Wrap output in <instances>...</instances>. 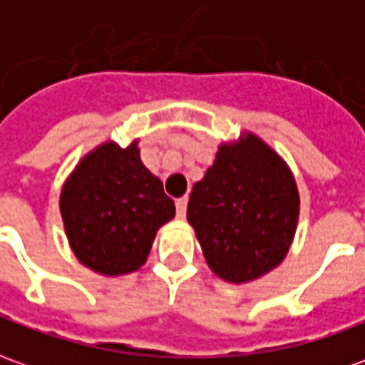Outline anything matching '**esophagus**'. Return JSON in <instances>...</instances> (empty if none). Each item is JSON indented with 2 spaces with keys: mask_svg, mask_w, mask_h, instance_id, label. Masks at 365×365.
I'll return each mask as SVG.
<instances>
[{
  "mask_svg": "<svg viewBox=\"0 0 365 365\" xmlns=\"http://www.w3.org/2000/svg\"><path fill=\"white\" fill-rule=\"evenodd\" d=\"M187 215V198H178L177 200V216L178 218H185Z\"/></svg>",
  "mask_w": 365,
  "mask_h": 365,
  "instance_id": "esophagus-1",
  "label": "esophagus"
}]
</instances>
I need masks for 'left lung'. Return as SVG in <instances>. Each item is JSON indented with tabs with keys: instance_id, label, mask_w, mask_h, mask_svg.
I'll return each instance as SVG.
<instances>
[{
	"instance_id": "1",
	"label": "left lung",
	"mask_w": 365,
	"mask_h": 365,
	"mask_svg": "<svg viewBox=\"0 0 365 365\" xmlns=\"http://www.w3.org/2000/svg\"><path fill=\"white\" fill-rule=\"evenodd\" d=\"M300 197L290 168L262 139L220 145L192 187L187 218L210 270L250 282L282 262L292 245Z\"/></svg>"
}]
</instances>
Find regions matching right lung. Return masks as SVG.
<instances>
[{"label":"right lung","mask_w":365,"mask_h":365,"mask_svg":"<svg viewBox=\"0 0 365 365\" xmlns=\"http://www.w3.org/2000/svg\"><path fill=\"white\" fill-rule=\"evenodd\" d=\"M59 207L77 260L105 276L140 268L157 230L175 216L163 182L140 163L137 140L89 153L63 185Z\"/></svg>","instance_id":"right-lung-1"}]
</instances>
